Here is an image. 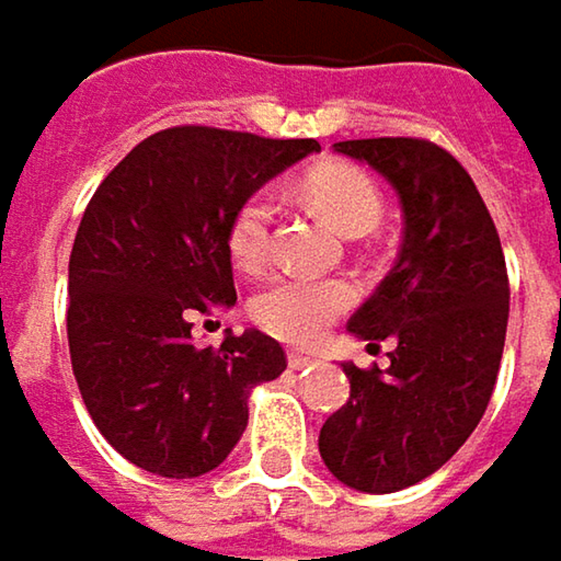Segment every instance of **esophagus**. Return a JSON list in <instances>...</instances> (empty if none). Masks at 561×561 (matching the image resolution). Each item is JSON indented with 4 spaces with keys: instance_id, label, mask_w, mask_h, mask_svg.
Returning a JSON list of instances; mask_svg holds the SVG:
<instances>
[{
    "instance_id": "esophagus-1",
    "label": "esophagus",
    "mask_w": 561,
    "mask_h": 561,
    "mask_svg": "<svg viewBox=\"0 0 561 561\" xmlns=\"http://www.w3.org/2000/svg\"><path fill=\"white\" fill-rule=\"evenodd\" d=\"M313 362H316L313 355H307V352H297V348H294V352L287 355V365H290L294 371H304V368H310Z\"/></svg>"
}]
</instances>
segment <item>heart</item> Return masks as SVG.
Returning a JSON list of instances; mask_svg holds the SVG:
<instances>
[{
	"label": "heart",
	"mask_w": 561,
	"mask_h": 561,
	"mask_svg": "<svg viewBox=\"0 0 561 561\" xmlns=\"http://www.w3.org/2000/svg\"><path fill=\"white\" fill-rule=\"evenodd\" d=\"M304 199L335 226L342 236H365L381 222L385 203L371 176L352 164H319L300 183ZM271 199L264 193L248 196L229 222L226 245L242 271H254L267 257L271 242ZM355 287L345 277H274L251 300L248 316L257 329L280 342L307 345L325 332L332 319L355 304Z\"/></svg>",
	"instance_id": "1"
}]
</instances>
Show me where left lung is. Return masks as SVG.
<instances>
[{
  "instance_id": "1",
  "label": "left lung",
  "mask_w": 561,
  "mask_h": 561,
  "mask_svg": "<svg viewBox=\"0 0 561 561\" xmlns=\"http://www.w3.org/2000/svg\"><path fill=\"white\" fill-rule=\"evenodd\" d=\"M393 186L403 242L348 332L390 339V368L342 365L352 393L319 430V456L348 488L403 491L439 471L481 423L497 385L511 284L494 219L468 171L423 138L339 141Z\"/></svg>"
}]
</instances>
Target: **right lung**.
Masks as SVG:
<instances>
[{"instance_id": "add662e5", "label": "right lung", "mask_w": 561, "mask_h": 561, "mask_svg": "<svg viewBox=\"0 0 561 561\" xmlns=\"http://www.w3.org/2000/svg\"><path fill=\"white\" fill-rule=\"evenodd\" d=\"M313 151V138L176 125L93 193L70 251L67 342L96 430L131 465L161 478L219 468L245 433L248 390L287 368L257 329L199 348L190 319L236 307L229 222Z\"/></svg>"}]
</instances>
